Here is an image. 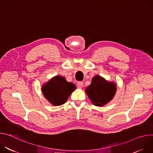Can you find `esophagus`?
I'll list each match as a JSON object with an SVG mask.
<instances>
[{
    "label": "esophagus",
    "mask_w": 153,
    "mask_h": 153,
    "mask_svg": "<svg viewBox=\"0 0 153 153\" xmlns=\"http://www.w3.org/2000/svg\"><path fill=\"white\" fill-rule=\"evenodd\" d=\"M77 86H78L79 88H82V86H83V82H81V81L78 82H77Z\"/></svg>",
    "instance_id": "1"
}]
</instances>
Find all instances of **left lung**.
I'll list each match as a JSON object with an SVG mask.
<instances>
[{
	"instance_id": "8db88e82",
	"label": "left lung",
	"mask_w": 153,
	"mask_h": 153,
	"mask_svg": "<svg viewBox=\"0 0 153 153\" xmlns=\"http://www.w3.org/2000/svg\"><path fill=\"white\" fill-rule=\"evenodd\" d=\"M86 93L92 104L96 106H103L112 100L117 91L114 81H108L100 75H95L91 84L86 88Z\"/></svg>"
}]
</instances>
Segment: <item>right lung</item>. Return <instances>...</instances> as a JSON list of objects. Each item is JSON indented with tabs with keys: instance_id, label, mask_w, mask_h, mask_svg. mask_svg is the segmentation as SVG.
Wrapping results in <instances>:
<instances>
[{
	"instance_id": "1",
	"label": "right lung",
	"mask_w": 153,
	"mask_h": 153,
	"mask_svg": "<svg viewBox=\"0 0 153 153\" xmlns=\"http://www.w3.org/2000/svg\"><path fill=\"white\" fill-rule=\"evenodd\" d=\"M76 89L75 84L68 82L62 76L56 75L43 84L41 90L44 97L55 106H61L67 101Z\"/></svg>"
}]
</instances>
